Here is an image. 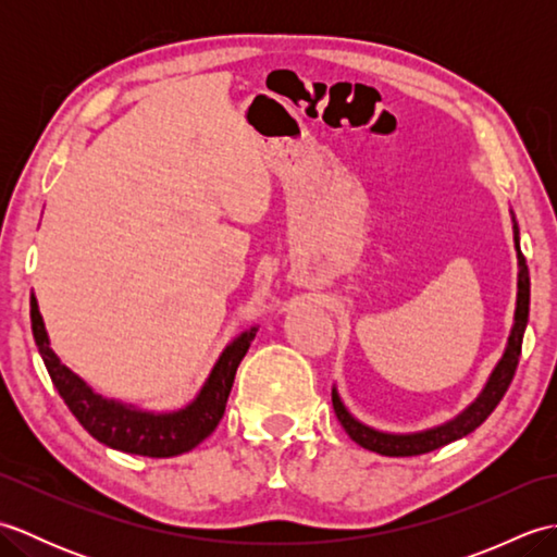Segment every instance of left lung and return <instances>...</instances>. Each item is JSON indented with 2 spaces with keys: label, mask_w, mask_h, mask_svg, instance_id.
I'll list each match as a JSON object with an SVG mask.
<instances>
[{
  "label": "left lung",
  "mask_w": 557,
  "mask_h": 557,
  "mask_svg": "<svg viewBox=\"0 0 557 557\" xmlns=\"http://www.w3.org/2000/svg\"><path fill=\"white\" fill-rule=\"evenodd\" d=\"M512 230H515V248H517V309H515V325L510 330V337H507V347L503 351V359L495 363V369L488 377V383L483 385L481 395L471 401V405L457 413L455 419H449L441 425H433V429H425L419 433H385L371 429V425L361 423L354 413L345 407L342 401L337 387H333V407L337 419L342 423V429L347 431L354 443L371 449V453L385 455V457H413V455H425L433 453V449L443 447L447 443H455L459 437L469 435L471 431H476L479 425L491 417V411L498 407V401L510 387L517 363H519V354H522V339H524V330L529 321V268L527 260L519 251V227L512 218Z\"/></svg>",
  "instance_id": "obj_1"
}]
</instances>
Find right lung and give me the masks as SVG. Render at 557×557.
<instances>
[{"instance_id":"add662e5","label":"right lung","mask_w":557,"mask_h":557,"mask_svg":"<svg viewBox=\"0 0 557 557\" xmlns=\"http://www.w3.org/2000/svg\"><path fill=\"white\" fill-rule=\"evenodd\" d=\"M30 327L57 393L62 395L69 411L74 413L83 429L102 445L144 457H176L188 453L218 429L224 407H227L236 369H239L258 330H246L224 347L191 405L176 411L156 413L98 395L83 377L66 369L50 349V337H47L35 294H30Z\"/></svg>"}]
</instances>
